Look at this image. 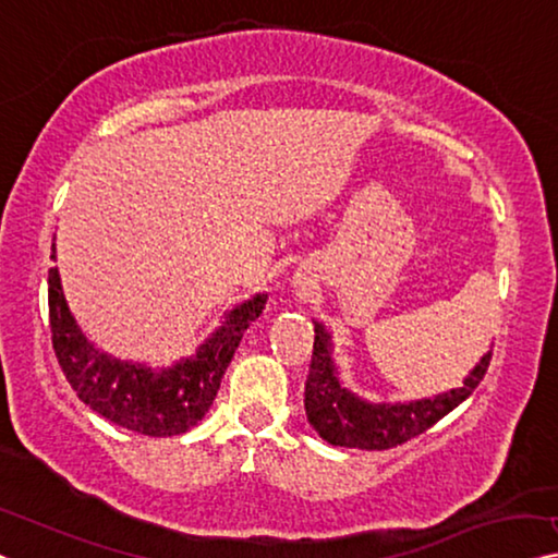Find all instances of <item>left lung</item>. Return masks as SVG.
I'll return each mask as SVG.
<instances>
[{"label": "left lung", "mask_w": 558, "mask_h": 558, "mask_svg": "<svg viewBox=\"0 0 558 558\" xmlns=\"http://www.w3.org/2000/svg\"><path fill=\"white\" fill-rule=\"evenodd\" d=\"M492 351H488L461 388L411 403H368L348 390L338 378L332 363L330 332L315 323L313 361L305 380V415L323 440L332 446L361 448V451H386L405 440L421 436L456 405L463 403L484 380Z\"/></svg>", "instance_id": "obj_1"}]
</instances>
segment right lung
I'll return each mask as SVG.
<instances>
[{"instance_id":"obj_1","label":"right lung","mask_w":558,"mask_h":558,"mask_svg":"<svg viewBox=\"0 0 558 558\" xmlns=\"http://www.w3.org/2000/svg\"><path fill=\"white\" fill-rule=\"evenodd\" d=\"M54 260V247H52ZM268 295H255L226 315V323L172 368L112 359L89 343L66 307L60 270L49 268V328L54 355L80 401L118 426L143 436H180L197 426L220 390V380L247 326L263 313Z\"/></svg>"}]
</instances>
